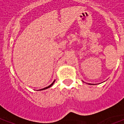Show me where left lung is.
I'll return each mask as SVG.
<instances>
[{
    "instance_id": "left-lung-1",
    "label": "left lung",
    "mask_w": 124,
    "mask_h": 124,
    "mask_svg": "<svg viewBox=\"0 0 124 124\" xmlns=\"http://www.w3.org/2000/svg\"><path fill=\"white\" fill-rule=\"evenodd\" d=\"M83 82H84V81H83Z\"/></svg>"
}]
</instances>
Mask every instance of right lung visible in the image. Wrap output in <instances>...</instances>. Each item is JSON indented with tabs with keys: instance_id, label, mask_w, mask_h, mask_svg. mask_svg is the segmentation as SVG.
I'll list each match as a JSON object with an SVG mask.
<instances>
[{
	"instance_id": "add662e5",
	"label": "right lung",
	"mask_w": 124,
	"mask_h": 124,
	"mask_svg": "<svg viewBox=\"0 0 124 124\" xmlns=\"http://www.w3.org/2000/svg\"><path fill=\"white\" fill-rule=\"evenodd\" d=\"M54 82H55V80H54V81L52 83H51V84H50V86H48V87H45V88H43V89H40V90H38V91H41V90H45V89H48L49 87H51V86H53V84H54Z\"/></svg>"
}]
</instances>
